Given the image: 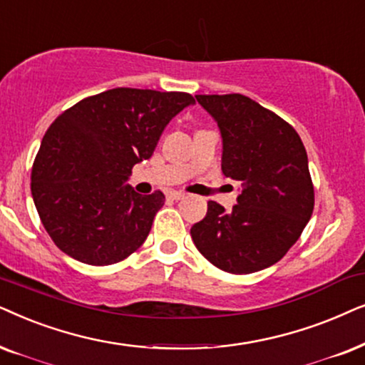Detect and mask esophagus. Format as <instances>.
Listing matches in <instances>:
<instances>
[{
    "label": "esophagus",
    "instance_id": "obj_1",
    "mask_svg": "<svg viewBox=\"0 0 365 365\" xmlns=\"http://www.w3.org/2000/svg\"><path fill=\"white\" fill-rule=\"evenodd\" d=\"M168 197L172 198V200H182V198L185 197V193L177 192V190H172V192H168Z\"/></svg>",
    "mask_w": 365,
    "mask_h": 365
}]
</instances>
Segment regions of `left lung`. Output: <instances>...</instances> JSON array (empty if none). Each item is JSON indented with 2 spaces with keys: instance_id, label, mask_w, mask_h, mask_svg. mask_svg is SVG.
Returning <instances> with one entry per match:
<instances>
[{
  "instance_id": "1",
  "label": "left lung",
  "mask_w": 365,
  "mask_h": 365,
  "mask_svg": "<svg viewBox=\"0 0 365 365\" xmlns=\"http://www.w3.org/2000/svg\"><path fill=\"white\" fill-rule=\"evenodd\" d=\"M222 135V172L240 182L230 212L208 202L190 228L208 262L230 274L274 265L299 240L314 210L304 143L287 121L240 93L195 95Z\"/></svg>"
}]
</instances>
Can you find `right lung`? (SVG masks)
Masks as SVG:
<instances>
[{
  "instance_id": "right-lung-1",
  "label": "right lung",
  "mask_w": 365,
  "mask_h": 365,
  "mask_svg": "<svg viewBox=\"0 0 365 365\" xmlns=\"http://www.w3.org/2000/svg\"><path fill=\"white\" fill-rule=\"evenodd\" d=\"M193 103L180 91L113 88L53 121L33 163L31 195L58 249L110 265L143 244L165 195H140L126 180L152 157L170 120Z\"/></svg>"
}]
</instances>
